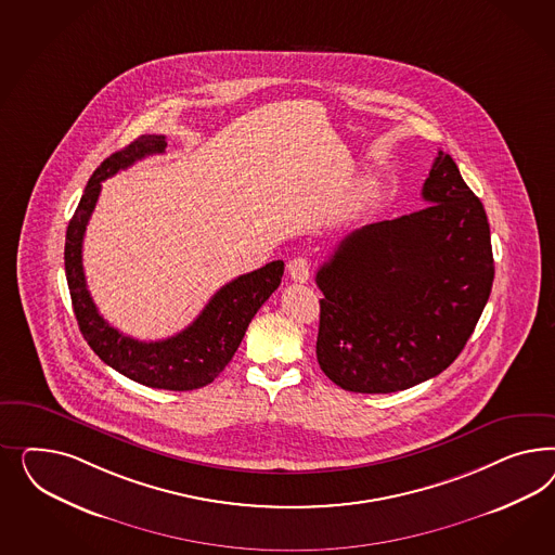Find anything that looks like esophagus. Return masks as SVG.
<instances>
[{
    "label": "esophagus",
    "instance_id": "obj_1",
    "mask_svg": "<svg viewBox=\"0 0 555 555\" xmlns=\"http://www.w3.org/2000/svg\"><path fill=\"white\" fill-rule=\"evenodd\" d=\"M288 274H291V279L293 281H297V283H307L309 281V276H311V262L305 258V256H297V258H293L291 262H288Z\"/></svg>",
    "mask_w": 555,
    "mask_h": 555
}]
</instances>
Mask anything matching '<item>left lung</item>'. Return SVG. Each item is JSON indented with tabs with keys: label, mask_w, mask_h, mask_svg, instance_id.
I'll list each match as a JSON object with an SVG mask.
<instances>
[{
	"label": "left lung",
	"mask_w": 555,
	"mask_h": 555,
	"mask_svg": "<svg viewBox=\"0 0 555 555\" xmlns=\"http://www.w3.org/2000/svg\"><path fill=\"white\" fill-rule=\"evenodd\" d=\"M425 209L370 223L321 264L318 362L337 387L397 392L464 350L494 281L490 225L454 158L437 152Z\"/></svg>",
	"instance_id": "1"
}]
</instances>
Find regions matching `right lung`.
Listing matches in <instances>:
<instances>
[{"instance_id":"obj_1","label":"right lung","mask_w":555,"mask_h":555,"mask_svg":"<svg viewBox=\"0 0 555 555\" xmlns=\"http://www.w3.org/2000/svg\"><path fill=\"white\" fill-rule=\"evenodd\" d=\"M165 149V135H140L95 168L85 186L75 216L68 221L65 272L79 330L91 350L107 366L144 387L193 390L214 383V378H218L219 372L234 358L256 311L281 285L285 262L274 260L221 286L211 301L205 305L197 320L181 334L160 341H140L124 336L103 320L87 291L81 256L85 228L100 197L101 181L132 167L135 160H142L144 156L163 154Z\"/></svg>"}]
</instances>
